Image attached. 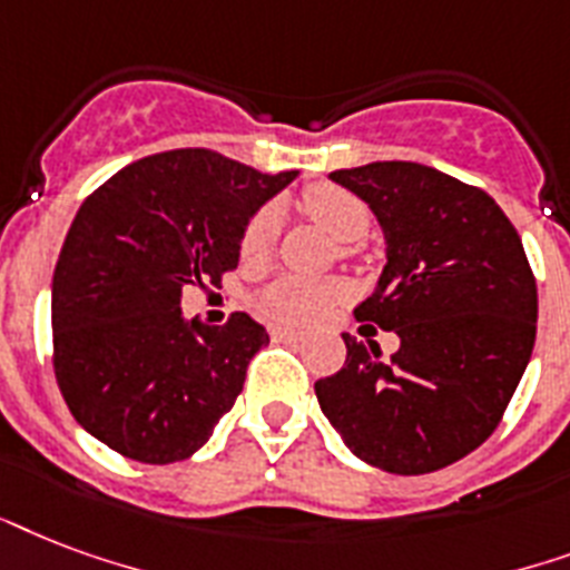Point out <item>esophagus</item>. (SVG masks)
<instances>
[{"label":"esophagus","mask_w":570,"mask_h":570,"mask_svg":"<svg viewBox=\"0 0 570 570\" xmlns=\"http://www.w3.org/2000/svg\"><path fill=\"white\" fill-rule=\"evenodd\" d=\"M271 338L273 342H279V345H297V342H303V335L294 333V330H271Z\"/></svg>","instance_id":"1"}]
</instances>
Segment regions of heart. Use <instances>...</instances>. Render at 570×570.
<instances>
[{
    "label": "heart",
    "instance_id": "b5f03b06",
    "mask_svg": "<svg viewBox=\"0 0 570 570\" xmlns=\"http://www.w3.org/2000/svg\"><path fill=\"white\" fill-rule=\"evenodd\" d=\"M303 207L326 235L338 244H360L368 235L372 214L360 196L338 184H315L303 193ZM282 232V207L267 202L258 207L244 228L246 258H264L276 246ZM342 294V282L335 279H303V276H282L255 294V312L279 326H308L324 315Z\"/></svg>",
    "mask_w": 570,
    "mask_h": 570
}]
</instances>
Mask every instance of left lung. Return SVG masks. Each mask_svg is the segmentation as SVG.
<instances>
[{"label":"left lung","mask_w":570,"mask_h":570,"mask_svg":"<svg viewBox=\"0 0 570 570\" xmlns=\"http://www.w3.org/2000/svg\"><path fill=\"white\" fill-rule=\"evenodd\" d=\"M330 178L372 207L386 240L377 288L342 333L345 365L315 383L347 449L386 473L422 475L461 461L500 425L535 345L538 291L520 235L484 189L422 163L386 160Z\"/></svg>","instance_id":"8db88e82"}]
</instances>
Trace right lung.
<instances>
[{"instance_id": "1", "label": "right lung", "mask_w": 570, "mask_h": 570, "mask_svg": "<svg viewBox=\"0 0 570 570\" xmlns=\"http://www.w3.org/2000/svg\"><path fill=\"white\" fill-rule=\"evenodd\" d=\"M294 178L178 148L82 202L52 273V368L88 434L142 464L207 443L271 335L246 312L223 326L184 321L180 291L235 271L249 216Z\"/></svg>"}]
</instances>
